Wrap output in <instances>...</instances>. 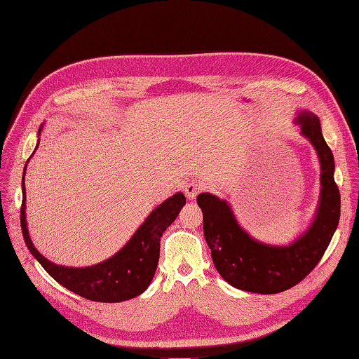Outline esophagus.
Instances as JSON below:
<instances>
[{
	"label": "esophagus",
	"mask_w": 359,
	"mask_h": 359,
	"mask_svg": "<svg viewBox=\"0 0 359 359\" xmlns=\"http://www.w3.org/2000/svg\"><path fill=\"white\" fill-rule=\"evenodd\" d=\"M203 189V184L198 182H191L184 186V195L189 199H195L196 195Z\"/></svg>",
	"instance_id": "34e87169"
}]
</instances>
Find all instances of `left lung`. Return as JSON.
<instances>
[{"mask_svg": "<svg viewBox=\"0 0 359 359\" xmlns=\"http://www.w3.org/2000/svg\"><path fill=\"white\" fill-rule=\"evenodd\" d=\"M297 122L301 125V134L314 145L322 165L318 210L306 234L285 248L268 246L240 229L227 202L211 194L196 198L214 265L219 275L238 290L276 294L299 284L323 257L339 224L341 194L333 177L332 149L322 135L316 115L303 110Z\"/></svg>", "mask_w": 359, "mask_h": 359, "instance_id": "obj_1", "label": "left lung"}]
</instances>
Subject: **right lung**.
Here are the masks:
<instances>
[{
  "mask_svg": "<svg viewBox=\"0 0 359 359\" xmlns=\"http://www.w3.org/2000/svg\"><path fill=\"white\" fill-rule=\"evenodd\" d=\"M37 145H39V141H37ZM22 184L23 202L20 222L30 253L62 287L87 299L99 301V303H121V301L138 297L148 288L158 265L160 238L168 225L177 218L186 203L183 194H176L164 201L148 215L123 249L99 265L90 268H65L45 259L33 246L26 224L25 173Z\"/></svg>",
  "mask_w": 359,
  "mask_h": 359,
  "instance_id": "add662e5",
  "label": "right lung"
}]
</instances>
